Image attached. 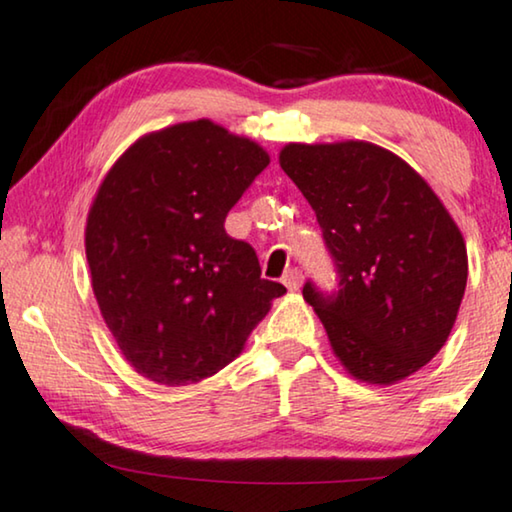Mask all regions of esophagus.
Masks as SVG:
<instances>
[{
	"mask_svg": "<svg viewBox=\"0 0 512 512\" xmlns=\"http://www.w3.org/2000/svg\"><path fill=\"white\" fill-rule=\"evenodd\" d=\"M282 282H284V286H286V289H289V291H298L300 284H303V272H300L298 268L286 270L284 277H282Z\"/></svg>",
	"mask_w": 512,
	"mask_h": 512,
	"instance_id": "34e87169",
	"label": "esophagus"
}]
</instances>
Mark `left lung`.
Wrapping results in <instances>:
<instances>
[{"mask_svg": "<svg viewBox=\"0 0 512 512\" xmlns=\"http://www.w3.org/2000/svg\"><path fill=\"white\" fill-rule=\"evenodd\" d=\"M279 165L317 214L338 291L305 282L335 356L356 380L394 384L445 345L466 291L457 223L412 167L370 142L286 144Z\"/></svg>", "mask_w": 512, "mask_h": 512, "instance_id": "8db88e82", "label": "left lung"}]
</instances>
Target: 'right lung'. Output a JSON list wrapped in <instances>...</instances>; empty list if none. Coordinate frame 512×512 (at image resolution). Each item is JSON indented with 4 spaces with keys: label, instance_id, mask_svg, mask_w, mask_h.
Returning a JSON list of instances; mask_svg holds the SVG:
<instances>
[{
    "label": "right lung",
    "instance_id": "right-lung-1",
    "mask_svg": "<svg viewBox=\"0 0 512 512\" xmlns=\"http://www.w3.org/2000/svg\"><path fill=\"white\" fill-rule=\"evenodd\" d=\"M268 163L256 142L202 118L137 139L104 177L86 226L93 291L123 356L151 382L219 373L286 293L223 228Z\"/></svg>",
    "mask_w": 512,
    "mask_h": 512
}]
</instances>
